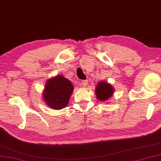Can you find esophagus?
Returning a JSON list of instances; mask_svg holds the SVG:
<instances>
[{"label":"esophagus","mask_w":161,"mask_h":161,"mask_svg":"<svg viewBox=\"0 0 161 161\" xmlns=\"http://www.w3.org/2000/svg\"><path fill=\"white\" fill-rule=\"evenodd\" d=\"M81 84H82L83 86H86L87 85V80H83L82 81V82H81Z\"/></svg>","instance_id":"34e87169"}]
</instances>
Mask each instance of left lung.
I'll list each match as a JSON object with an SVG mask.
<instances>
[{
    "label": "left lung",
    "instance_id": "left-lung-1",
    "mask_svg": "<svg viewBox=\"0 0 161 161\" xmlns=\"http://www.w3.org/2000/svg\"><path fill=\"white\" fill-rule=\"evenodd\" d=\"M113 87L106 82H100L96 87V95L98 99L103 102L108 101L113 93Z\"/></svg>",
    "mask_w": 161,
    "mask_h": 161
}]
</instances>
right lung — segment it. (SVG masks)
<instances>
[{
    "label": "right lung",
    "mask_w": 161,
    "mask_h": 161,
    "mask_svg": "<svg viewBox=\"0 0 161 161\" xmlns=\"http://www.w3.org/2000/svg\"><path fill=\"white\" fill-rule=\"evenodd\" d=\"M74 87L71 82L63 76L49 79L45 87L44 101L50 108L60 110L67 106Z\"/></svg>",
    "instance_id": "obj_1"
}]
</instances>
